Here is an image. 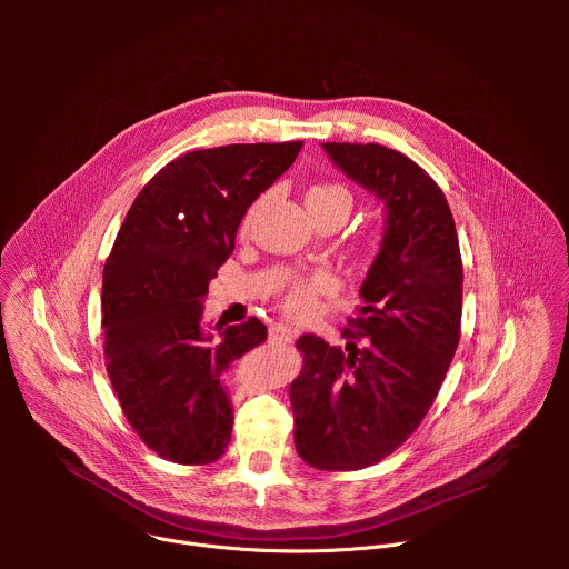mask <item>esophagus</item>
I'll return each mask as SVG.
<instances>
[{"label": "esophagus", "mask_w": 569, "mask_h": 569, "mask_svg": "<svg viewBox=\"0 0 569 569\" xmlns=\"http://www.w3.org/2000/svg\"><path fill=\"white\" fill-rule=\"evenodd\" d=\"M295 338H297V331L286 327V323H272V327H270V342L290 345Z\"/></svg>", "instance_id": "obj_1"}]
</instances>
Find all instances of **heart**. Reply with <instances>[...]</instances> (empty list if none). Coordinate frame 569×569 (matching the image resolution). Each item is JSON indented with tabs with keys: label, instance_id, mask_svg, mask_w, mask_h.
I'll return each mask as SVG.
<instances>
[{
	"label": "heart",
	"instance_id": "heart-1",
	"mask_svg": "<svg viewBox=\"0 0 569 569\" xmlns=\"http://www.w3.org/2000/svg\"><path fill=\"white\" fill-rule=\"evenodd\" d=\"M263 200H257L250 204V209L246 211L240 220V229L248 231L257 218V211L261 207ZM306 204L308 209H321L327 204H342L347 209H351V193L347 187L336 184V182H323V184H315L306 191ZM338 288V281L331 272H315L308 277H297L288 283V288L281 295V306L286 310V315L290 317H308L312 315L319 306L321 299L333 295Z\"/></svg>",
	"mask_w": 569,
	"mask_h": 569
}]
</instances>
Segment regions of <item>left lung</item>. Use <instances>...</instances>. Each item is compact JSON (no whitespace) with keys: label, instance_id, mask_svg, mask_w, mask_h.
<instances>
[{"label":"left lung","instance_id":"1","mask_svg":"<svg viewBox=\"0 0 569 569\" xmlns=\"http://www.w3.org/2000/svg\"><path fill=\"white\" fill-rule=\"evenodd\" d=\"M321 146L385 202L387 227L347 347L297 340L295 446L317 470H360L408 441L432 408L461 336L463 268L448 200L417 161L380 143Z\"/></svg>","mask_w":569,"mask_h":569}]
</instances>
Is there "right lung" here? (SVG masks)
<instances>
[{
    "label": "right lung",
    "instance_id": "1",
    "mask_svg": "<svg viewBox=\"0 0 569 569\" xmlns=\"http://www.w3.org/2000/svg\"><path fill=\"white\" fill-rule=\"evenodd\" d=\"M301 146L191 150L139 191L117 233L103 268L106 369L128 423L161 459L204 466L224 455L233 412L222 373L268 329L250 317L213 340L202 301L248 207Z\"/></svg>",
    "mask_w": 569,
    "mask_h": 569
}]
</instances>
